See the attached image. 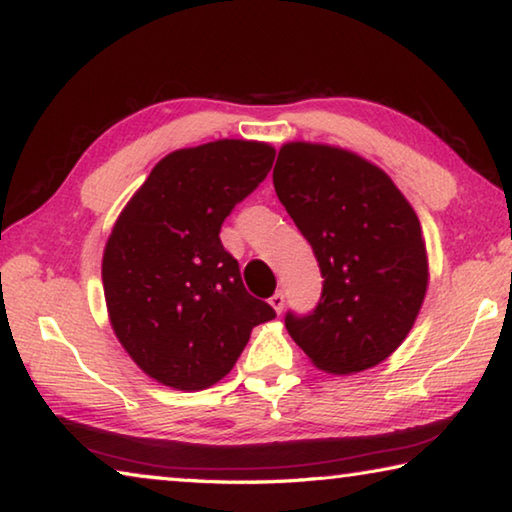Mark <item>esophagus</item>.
I'll list each match as a JSON object with an SVG mask.
<instances>
[{"instance_id": "34e87169", "label": "esophagus", "mask_w": 512, "mask_h": 512, "mask_svg": "<svg viewBox=\"0 0 512 512\" xmlns=\"http://www.w3.org/2000/svg\"><path fill=\"white\" fill-rule=\"evenodd\" d=\"M268 302H271V307L280 314V311L284 309V293L282 291H275L271 298H268Z\"/></svg>"}]
</instances>
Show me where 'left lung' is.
I'll return each mask as SVG.
<instances>
[{
	"label": "left lung",
	"instance_id": "1",
	"mask_svg": "<svg viewBox=\"0 0 512 512\" xmlns=\"http://www.w3.org/2000/svg\"><path fill=\"white\" fill-rule=\"evenodd\" d=\"M273 185L323 277L316 307L284 316L291 339L334 375L377 366L400 348L427 291L413 207L375 164L325 144H284Z\"/></svg>",
	"mask_w": 512,
	"mask_h": 512
}]
</instances>
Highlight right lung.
Here are the masks:
<instances>
[{
    "instance_id": "add662e5",
    "label": "right lung",
    "mask_w": 512,
    "mask_h": 512,
    "mask_svg": "<svg viewBox=\"0 0 512 512\" xmlns=\"http://www.w3.org/2000/svg\"><path fill=\"white\" fill-rule=\"evenodd\" d=\"M268 144L219 140L155 164L103 253V291L119 343L146 375L203 391L235 366L250 329L275 318L250 296L221 225L273 167Z\"/></svg>"
}]
</instances>
